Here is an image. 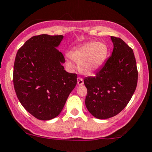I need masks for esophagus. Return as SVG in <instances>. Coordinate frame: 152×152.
Wrapping results in <instances>:
<instances>
[{"instance_id": "esophagus-1", "label": "esophagus", "mask_w": 152, "mask_h": 152, "mask_svg": "<svg viewBox=\"0 0 152 152\" xmlns=\"http://www.w3.org/2000/svg\"><path fill=\"white\" fill-rule=\"evenodd\" d=\"M77 84L79 85H83V84H84L83 79H82V78H80V77L77 78Z\"/></svg>"}]
</instances>
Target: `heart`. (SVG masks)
Listing matches in <instances>:
<instances>
[{
  "mask_svg": "<svg viewBox=\"0 0 152 152\" xmlns=\"http://www.w3.org/2000/svg\"><path fill=\"white\" fill-rule=\"evenodd\" d=\"M109 48L103 42H89L76 48L69 53L72 60L79 65V70L85 75H92L104 63L108 56ZM67 65H73L67 61Z\"/></svg>",
  "mask_w": 152,
  "mask_h": 152,
  "instance_id": "1",
  "label": "heart"
}]
</instances>
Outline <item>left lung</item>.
<instances>
[{
	"mask_svg": "<svg viewBox=\"0 0 152 152\" xmlns=\"http://www.w3.org/2000/svg\"><path fill=\"white\" fill-rule=\"evenodd\" d=\"M113 50L95 76L84 80L87 93L85 105L99 119H107L128 104L137 84V65L133 50L121 38L111 37Z\"/></svg>",
	"mask_w": 152,
	"mask_h": 152,
	"instance_id": "obj_1",
	"label": "left lung"
}]
</instances>
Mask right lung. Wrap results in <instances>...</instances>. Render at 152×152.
Listing matches in <instances>:
<instances>
[{"label":"right lung","instance_id":"1","mask_svg":"<svg viewBox=\"0 0 152 152\" xmlns=\"http://www.w3.org/2000/svg\"><path fill=\"white\" fill-rule=\"evenodd\" d=\"M62 39V35L34 36L15 57V93L23 107L39 120H50L59 115L77 83V75L64 70L65 59L56 49Z\"/></svg>","mask_w":152,"mask_h":152}]
</instances>
